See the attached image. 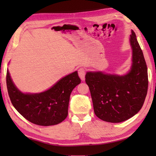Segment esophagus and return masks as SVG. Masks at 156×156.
I'll return each instance as SVG.
<instances>
[{"label": "esophagus", "instance_id": "34e87169", "mask_svg": "<svg viewBox=\"0 0 156 156\" xmlns=\"http://www.w3.org/2000/svg\"><path fill=\"white\" fill-rule=\"evenodd\" d=\"M78 74L79 77L81 79V80H84V77H85V74H86V69L83 68H79L78 70Z\"/></svg>", "mask_w": 156, "mask_h": 156}]
</instances>
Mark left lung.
Instances as JSON below:
<instances>
[{"label":"left lung","instance_id":"left-lung-1","mask_svg":"<svg viewBox=\"0 0 156 156\" xmlns=\"http://www.w3.org/2000/svg\"><path fill=\"white\" fill-rule=\"evenodd\" d=\"M129 41L133 62L126 75L120 76L90 72L85 76L94 113L107 122L119 123L133 116L142 108L147 94V66L133 30Z\"/></svg>","mask_w":156,"mask_h":156}]
</instances>
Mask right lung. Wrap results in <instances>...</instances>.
Segmentation results:
<instances>
[{
  "label": "right lung",
  "instance_id": "obj_1",
  "mask_svg": "<svg viewBox=\"0 0 156 156\" xmlns=\"http://www.w3.org/2000/svg\"><path fill=\"white\" fill-rule=\"evenodd\" d=\"M79 83L81 79L75 72L44 92L24 94L15 86L8 70L6 73L8 95L13 107L27 120L43 126L58 124L66 119L70 94Z\"/></svg>",
  "mask_w": 156,
  "mask_h": 156
}]
</instances>
